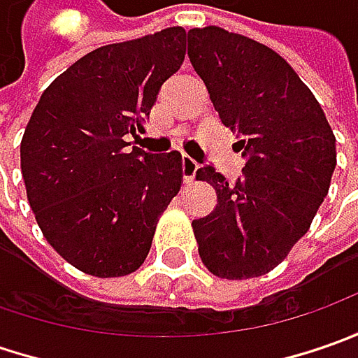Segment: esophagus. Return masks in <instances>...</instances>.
<instances>
[{
    "label": "esophagus",
    "mask_w": 358,
    "mask_h": 358,
    "mask_svg": "<svg viewBox=\"0 0 358 358\" xmlns=\"http://www.w3.org/2000/svg\"><path fill=\"white\" fill-rule=\"evenodd\" d=\"M197 169H199V165H197V161L195 159H191L189 155H183L181 157V171H183V183H193L195 181V175H197Z\"/></svg>",
    "instance_id": "34e87169"
}]
</instances>
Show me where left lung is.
Wrapping results in <instances>:
<instances>
[{"label": "left lung", "instance_id": "1", "mask_svg": "<svg viewBox=\"0 0 358 358\" xmlns=\"http://www.w3.org/2000/svg\"><path fill=\"white\" fill-rule=\"evenodd\" d=\"M187 39L193 69L247 159L235 183L211 165L197 169L217 193L213 213L193 221L201 261L221 279L261 277L309 231L337 165L335 135L277 51L217 25L189 29Z\"/></svg>", "mask_w": 358, "mask_h": 358}]
</instances>
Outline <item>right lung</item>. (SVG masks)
<instances>
[{
	"label": "right lung",
	"mask_w": 358,
	"mask_h": 358,
	"mask_svg": "<svg viewBox=\"0 0 358 358\" xmlns=\"http://www.w3.org/2000/svg\"><path fill=\"white\" fill-rule=\"evenodd\" d=\"M185 29L167 27L93 49L51 81L21 139L27 201L48 243L93 277L143 265L161 213L179 193L181 153L127 147L161 85L185 59Z\"/></svg>",
	"instance_id": "1"
}]
</instances>
